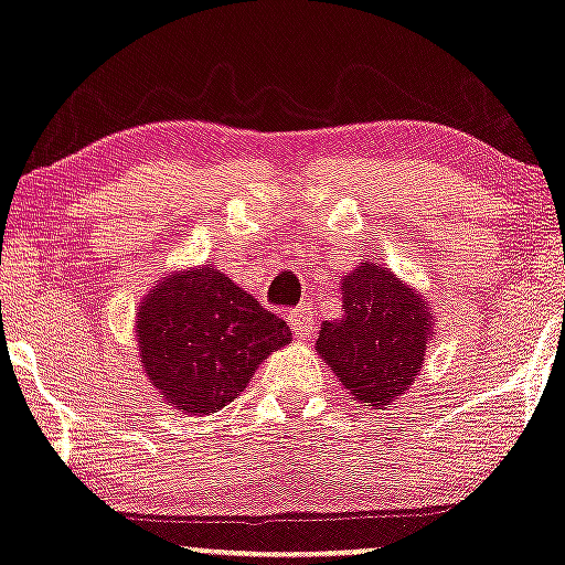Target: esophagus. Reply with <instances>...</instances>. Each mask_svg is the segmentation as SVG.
I'll return each mask as SVG.
<instances>
[{
  "label": "esophagus",
  "mask_w": 565,
  "mask_h": 565,
  "mask_svg": "<svg viewBox=\"0 0 565 565\" xmlns=\"http://www.w3.org/2000/svg\"><path fill=\"white\" fill-rule=\"evenodd\" d=\"M287 320H289L291 331H295V335H299V339H305L307 333H312V316H310V310H307V307H297V310H289Z\"/></svg>",
  "instance_id": "esophagus-1"
}]
</instances>
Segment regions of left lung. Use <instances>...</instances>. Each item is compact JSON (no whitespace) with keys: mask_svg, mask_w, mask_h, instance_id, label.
Returning <instances> with one entry per match:
<instances>
[{"mask_svg":"<svg viewBox=\"0 0 565 565\" xmlns=\"http://www.w3.org/2000/svg\"><path fill=\"white\" fill-rule=\"evenodd\" d=\"M341 310L320 328V360L356 404L385 409L425 365L438 326L433 307L394 270L365 260L341 278Z\"/></svg>","mask_w":565,"mask_h":565,"instance_id":"obj_1","label":"left lung"}]
</instances>
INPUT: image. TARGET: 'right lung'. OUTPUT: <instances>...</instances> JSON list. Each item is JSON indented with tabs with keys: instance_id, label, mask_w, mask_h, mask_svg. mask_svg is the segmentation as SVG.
<instances>
[{
	"instance_id": "add662e5",
	"label": "right lung",
	"mask_w": 565,
	"mask_h": 565,
	"mask_svg": "<svg viewBox=\"0 0 565 565\" xmlns=\"http://www.w3.org/2000/svg\"><path fill=\"white\" fill-rule=\"evenodd\" d=\"M140 365L180 414L224 409L291 341L289 326L213 266L161 276L135 316Z\"/></svg>"
}]
</instances>
